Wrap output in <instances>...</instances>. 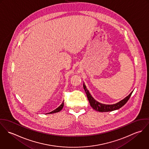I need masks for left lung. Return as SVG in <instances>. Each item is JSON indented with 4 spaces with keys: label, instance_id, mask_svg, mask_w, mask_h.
<instances>
[{
    "label": "left lung",
    "instance_id": "1",
    "mask_svg": "<svg viewBox=\"0 0 149 149\" xmlns=\"http://www.w3.org/2000/svg\"><path fill=\"white\" fill-rule=\"evenodd\" d=\"M83 88L85 90V93L86 94L88 99L89 100V102L90 103L91 106L93 108V109L99 111V112H109V111H114L118 109H119L120 108H121L127 102L128 99H130V96H131V94L132 93V92H131L130 93V94L127 96L126 97H125L124 99H123L122 100L120 101L119 102L117 103L116 104H102L98 102H97L96 100H95L93 97L91 95V94L89 93L88 90L86 89V86L85 84H83Z\"/></svg>",
    "mask_w": 149,
    "mask_h": 149
}]
</instances>
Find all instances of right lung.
Segmentation results:
<instances>
[{
	"label": "right lung",
	"instance_id": "obj_1",
	"mask_svg": "<svg viewBox=\"0 0 149 149\" xmlns=\"http://www.w3.org/2000/svg\"><path fill=\"white\" fill-rule=\"evenodd\" d=\"M64 102H63V103L60 106L58 107L57 108H56V109L53 110V111H52V112H49V113H56V112H60V111L63 109V107H64Z\"/></svg>",
	"mask_w": 149,
	"mask_h": 149
}]
</instances>
